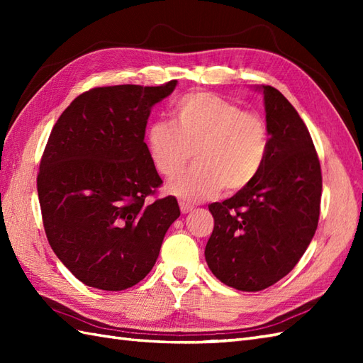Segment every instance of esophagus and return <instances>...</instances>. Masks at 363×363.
I'll use <instances>...</instances> for the list:
<instances>
[{"mask_svg": "<svg viewBox=\"0 0 363 363\" xmlns=\"http://www.w3.org/2000/svg\"><path fill=\"white\" fill-rule=\"evenodd\" d=\"M179 209H181L182 213H189V212L194 211V206H190V204H187V203L181 201V203H179Z\"/></svg>", "mask_w": 363, "mask_h": 363, "instance_id": "1", "label": "esophagus"}]
</instances>
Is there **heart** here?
<instances>
[{"instance_id": "1", "label": "heart", "mask_w": 363, "mask_h": 363, "mask_svg": "<svg viewBox=\"0 0 363 363\" xmlns=\"http://www.w3.org/2000/svg\"><path fill=\"white\" fill-rule=\"evenodd\" d=\"M173 125L154 121L145 142L156 172L173 179L187 167L194 151L196 164L168 186V191L196 203L248 187L265 164L269 133L259 113L209 91L181 96L172 109Z\"/></svg>"}]
</instances>
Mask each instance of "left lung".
<instances>
[{
  "label": "left lung",
  "instance_id": "8db88e82",
  "mask_svg": "<svg viewBox=\"0 0 363 363\" xmlns=\"http://www.w3.org/2000/svg\"><path fill=\"white\" fill-rule=\"evenodd\" d=\"M269 146L248 187L209 204L211 272L229 287L259 291L287 276L317 230L321 167L309 129L279 90L262 86Z\"/></svg>",
  "mask_w": 363,
  "mask_h": 363
}]
</instances>
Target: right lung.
Instances as JSON below:
<instances>
[{
    "instance_id": "add662e5",
    "label": "right lung",
    "mask_w": 363,
    "mask_h": 363,
    "mask_svg": "<svg viewBox=\"0 0 363 363\" xmlns=\"http://www.w3.org/2000/svg\"><path fill=\"white\" fill-rule=\"evenodd\" d=\"M174 87L176 81L90 89L46 142L37 174L45 234L89 287L118 291L140 282L181 215L174 196L157 198L162 179L143 142L151 107Z\"/></svg>"
}]
</instances>
